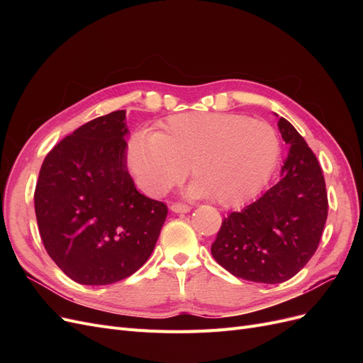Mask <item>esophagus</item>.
Instances as JSON below:
<instances>
[{
    "instance_id": "1",
    "label": "esophagus",
    "mask_w": 363,
    "mask_h": 363,
    "mask_svg": "<svg viewBox=\"0 0 363 363\" xmlns=\"http://www.w3.org/2000/svg\"><path fill=\"white\" fill-rule=\"evenodd\" d=\"M171 211L175 213H188L191 211V206L184 204V203H172Z\"/></svg>"
}]
</instances>
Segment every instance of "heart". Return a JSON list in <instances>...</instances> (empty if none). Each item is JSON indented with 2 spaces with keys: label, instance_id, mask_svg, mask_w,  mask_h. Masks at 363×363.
Masks as SVG:
<instances>
[{
  "label": "heart",
  "instance_id": "obj_1",
  "mask_svg": "<svg viewBox=\"0 0 363 363\" xmlns=\"http://www.w3.org/2000/svg\"><path fill=\"white\" fill-rule=\"evenodd\" d=\"M280 157V139L267 121L238 113L189 112L167 118L162 131L139 130L127 164L139 188L162 196L180 184L188 167L189 195L236 207L256 196Z\"/></svg>",
  "mask_w": 363,
  "mask_h": 363
}]
</instances>
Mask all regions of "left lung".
<instances>
[{
  "label": "left lung",
  "mask_w": 363,
  "mask_h": 363,
  "mask_svg": "<svg viewBox=\"0 0 363 363\" xmlns=\"http://www.w3.org/2000/svg\"><path fill=\"white\" fill-rule=\"evenodd\" d=\"M289 145L281 179L259 200L232 212L212 244L215 260L233 276L257 283L294 277L320 245L328 201L324 175L303 136L279 119Z\"/></svg>",
  "instance_id": "obj_1"
}]
</instances>
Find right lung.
I'll return each mask as SVG.
<instances>
[{
  "label": "right lung",
  "instance_id": "obj_1",
  "mask_svg": "<svg viewBox=\"0 0 363 363\" xmlns=\"http://www.w3.org/2000/svg\"><path fill=\"white\" fill-rule=\"evenodd\" d=\"M125 111L95 118L43 160L35 191L50 257L80 284H111L151 256L168 207L142 195L127 171Z\"/></svg>",
  "mask_w": 363,
  "mask_h": 363
}]
</instances>
